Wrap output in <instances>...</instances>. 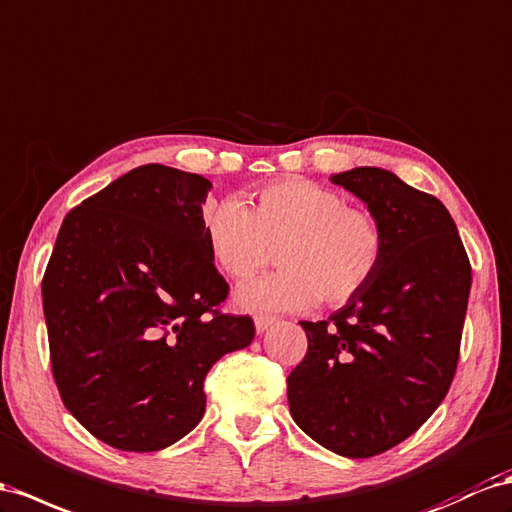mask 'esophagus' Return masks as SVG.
Wrapping results in <instances>:
<instances>
[{
	"mask_svg": "<svg viewBox=\"0 0 512 512\" xmlns=\"http://www.w3.org/2000/svg\"><path fill=\"white\" fill-rule=\"evenodd\" d=\"M254 325H256V331L258 334H265V331L275 325V316H265V314H258L254 319Z\"/></svg>",
	"mask_w": 512,
	"mask_h": 512,
	"instance_id": "34e87169",
	"label": "esophagus"
}]
</instances>
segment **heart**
<instances>
[{
  "label": "heart",
  "mask_w": 512,
  "mask_h": 512,
  "mask_svg": "<svg viewBox=\"0 0 512 512\" xmlns=\"http://www.w3.org/2000/svg\"><path fill=\"white\" fill-rule=\"evenodd\" d=\"M202 230L213 262L234 282L250 280L278 250L282 271L234 295L245 312H303L319 299L342 306L375 278L385 254L375 213L306 178L267 185L250 209L232 198L209 202Z\"/></svg>",
  "instance_id": "b5f03b06"
}]
</instances>
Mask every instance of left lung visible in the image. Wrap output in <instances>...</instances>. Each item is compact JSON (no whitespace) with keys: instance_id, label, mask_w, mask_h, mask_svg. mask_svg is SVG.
<instances>
[{"instance_id":"obj_1","label":"left lung","mask_w":512,"mask_h":512,"mask_svg":"<svg viewBox=\"0 0 512 512\" xmlns=\"http://www.w3.org/2000/svg\"><path fill=\"white\" fill-rule=\"evenodd\" d=\"M375 213L385 254L370 284L329 316L301 321L308 353L290 372V416L349 459L394 448L431 418L457 370L472 267L448 209L394 172L329 178Z\"/></svg>"}]
</instances>
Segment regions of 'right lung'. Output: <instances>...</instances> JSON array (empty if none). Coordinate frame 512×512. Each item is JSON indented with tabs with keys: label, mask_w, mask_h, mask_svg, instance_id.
Wrapping results in <instances>:
<instances>
[{
	"label": "right lung",
	"mask_w": 512,
	"mask_h": 512,
	"mask_svg": "<svg viewBox=\"0 0 512 512\" xmlns=\"http://www.w3.org/2000/svg\"><path fill=\"white\" fill-rule=\"evenodd\" d=\"M211 181L148 163L68 213L43 278L64 407L107 446L155 452L204 416V377L254 340L222 314L228 284L202 230Z\"/></svg>",
	"instance_id": "add662e5"
}]
</instances>
